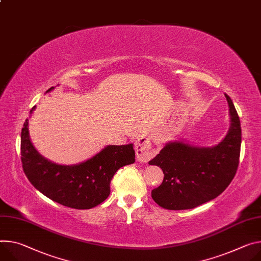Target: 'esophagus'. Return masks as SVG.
<instances>
[{"label": "esophagus", "instance_id": "34e87169", "mask_svg": "<svg viewBox=\"0 0 261 261\" xmlns=\"http://www.w3.org/2000/svg\"><path fill=\"white\" fill-rule=\"evenodd\" d=\"M135 153L137 160L140 162H148L155 155L151 144L146 138L139 139L135 144Z\"/></svg>", "mask_w": 261, "mask_h": 261}]
</instances>
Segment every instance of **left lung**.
Returning <instances> with one entry per match:
<instances>
[{
    "label": "left lung",
    "instance_id": "8db88e82",
    "mask_svg": "<svg viewBox=\"0 0 261 261\" xmlns=\"http://www.w3.org/2000/svg\"><path fill=\"white\" fill-rule=\"evenodd\" d=\"M225 97L231 123L221 143L205 148L171 141L149 161L164 174L161 185L152 191V198L160 207L195 208L220 196L234 178L240 163L242 128L232 100L226 93Z\"/></svg>",
    "mask_w": 261,
    "mask_h": 261
}]
</instances>
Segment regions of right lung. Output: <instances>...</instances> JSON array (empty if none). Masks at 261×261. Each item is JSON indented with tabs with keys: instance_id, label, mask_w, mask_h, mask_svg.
I'll return each mask as SVG.
<instances>
[{
	"instance_id": "right-lung-1",
	"label": "right lung",
	"mask_w": 261,
	"mask_h": 261,
	"mask_svg": "<svg viewBox=\"0 0 261 261\" xmlns=\"http://www.w3.org/2000/svg\"><path fill=\"white\" fill-rule=\"evenodd\" d=\"M54 87L46 90L49 92ZM35 109H31L30 113ZM20 135L22 170L31 184L42 195L63 206L90 209L105 201L110 182L118 169L135 161L133 145L107 146L88 160L74 165H61L41 156L31 143L28 122Z\"/></svg>"
}]
</instances>
